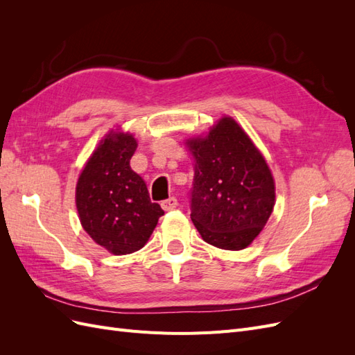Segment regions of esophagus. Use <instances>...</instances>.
<instances>
[{"label": "esophagus", "instance_id": "esophagus-1", "mask_svg": "<svg viewBox=\"0 0 355 355\" xmlns=\"http://www.w3.org/2000/svg\"><path fill=\"white\" fill-rule=\"evenodd\" d=\"M178 206H179V202H178V198H175V197H170V198H167V200L161 202V207H163L164 210H173Z\"/></svg>", "mask_w": 355, "mask_h": 355}]
</instances>
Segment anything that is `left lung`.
<instances>
[{
	"instance_id": "8db88e82",
	"label": "left lung",
	"mask_w": 355,
	"mask_h": 355,
	"mask_svg": "<svg viewBox=\"0 0 355 355\" xmlns=\"http://www.w3.org/2000/svg\"><path fill=\"white\" fill-rule=\"evenodd\" d=\"M194 157L191 219L202 240L225 250L249 245L270 219L275 185L265 158L231 116L188 139Z\"/></svg>"
}]
</instances>
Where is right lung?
Returning <instances> with one entry per match:
<instances>
[{
    "label": "right lung",
    "mask_w": 355,
    "mask_h": 355,
    "mask_svg": "<svg viewBox=\"0 0 355 355\" xmlns=\"http://www.w3.org/2000/svg\"><path fill=\"white\" fill-rule=\"evenodd\" d=\"M136 148L133 135L110 132L83 168L75 191L84 231L112 254L142 249L164 214L130 167Z\"/></svg>",
    "instance_id": "1"
}]
</instances>
